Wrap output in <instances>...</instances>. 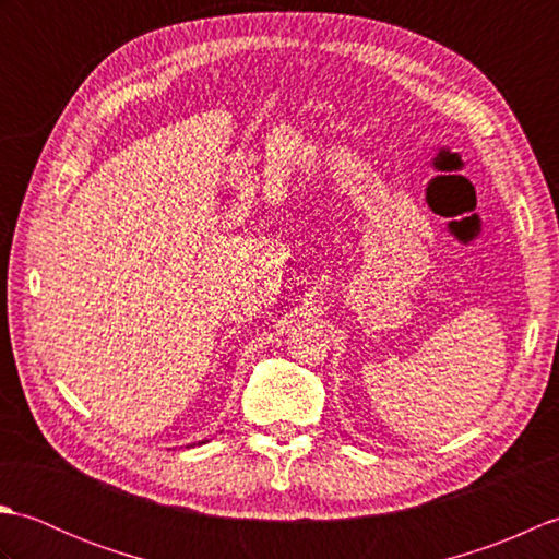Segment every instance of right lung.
I'll list each match as a JSON object with an SVG mask.
<instances>
[{
    "label": "right lung",
    "mask_w": 559,
    "mask_h": 559,
    "mask_svg": "<svg viewBox=\"0 0 559 559\" xmlns=\"http://www.w3.org/2000/svg\"><path fill=\"white\" fill-rule=\"evenodd\" d=\"M201 444H204V442H201Z\"/></svg>",
    "instance_id": "right-lung-1"
}]
</instances>
